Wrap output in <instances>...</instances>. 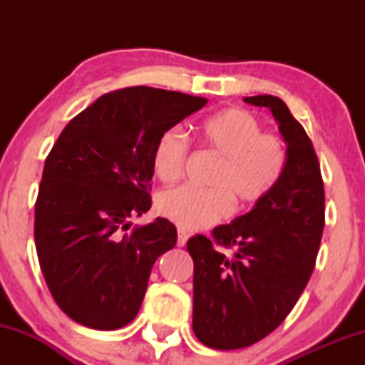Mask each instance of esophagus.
Masks as SVG:
<instances>
[{
	"label": "esophagus",
	"instance_id": "obj_1",
	"mask_svg": "<svg viewBox=\"0 0 365 365\" xmlns=\"http://www.w3.org/2000/svg\"><path fill=\"white\" fill-rule=\"evenodd\" d=\"M187 238H188L187 233L183 232V230H180V232H178V240H177V245H178V247H185V244H187Z\"/></svg>",
	"mask_w": 365,
	"mask_h": 365
}]
</instances>
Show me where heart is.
<instances>
[{
  "instance_id": "heart-1",
  "label": "heart",
  "mask_w": 365,
  "mask_h": 365,
  "mask_svg": "<svg viewBox=\"0 0 365 365\" xmlns=\"http://www.w3.org/2000/svg\"><path fill=\"white\" fill-rule=\"evenodd\" d=\"M202 144L220 158L209 178L211 188L180 185L156 197L163 217L183 230L220 223L233 211L252 207L266 199L282 180L288 153L282 137L264 132V125L245 110H226L197 127ZM190 150L187 133L171 127L158 137L153 153L156 177L171 183L183 173Z\"/></svg>"
}]
</instances>
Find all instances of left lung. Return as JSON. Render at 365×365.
<instances>
[{"label": "left lung", "instance_id": "1", "mask_svg": "<svg viewBox=\"0 0 365 365\" xmlns=\"http://www.w3.org/2000/svg\"><path fill=\"white\" fill-rule=\"evenodd\" d=\"M244 101L273 113L288 161L274 190L247 215L217 226L212 238L187 242L194 259L192 328L216 350L245 349L282 324L309 283L324 230V183L304 127L279 98ZM220 246L234 254L225 256Z\"/></svg>", "mask_w": 365, "mask_h": 365}]
</instances>
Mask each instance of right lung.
<instances>
[{
  "mask_svg": "<svg viewBox=\"0 0 365 365\" xmlns=\"http://www.w3.org/2000/svg\"><path fill=\"white\" fill-rule=\"evenodd\" d=\"M206 98L137 86L101 96L68 121L44 163L34 240L54 302L92 329L133 321L150 269L177 244L165 217L130 228L150 209L158 137Z\"/></svg>",
  "mask_w": 365,
  "mask_h": 365,
  "instance_id": "right-lung-1",
  "label": "right lung"
}]
</instances>
